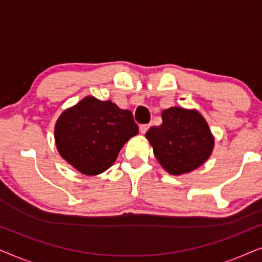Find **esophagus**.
<instances>
[{
	"mask_svg": "<svg viewBox=\"0 0 262 262\" xmlns=\"http://www.w3.org/2000/svg\"><path fill=\"white\" fill-rule=\"evenodd\" d=\"M149 127H150V125H149V124L141 125V126H139V131H141V134H142V135H144L145 132L149 130Z\"/></svg>",
	"mask_w": 262,
	"mask_h": 262,
	"instance_id": "esophagus-1",
	"label": "esophagus"
}]
</instances>
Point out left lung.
Segmentation results:
<instances>
[{"mask_svg":"<svg viewBox=\"0 0 262 262\" xmlns=\"http://www.w3.org/2000/svg\"><path fill=\"white\" fill-rule=\"evenodd\" d=\"M162 124L145 134L154 155L171 175L191 173L209 160L214 137L199 111L170 107L162 111Z\"/></svg>","mask_w":262,"mask_h":262,"instance_id":"8db88e82","label":"left lung"}]
</instances>
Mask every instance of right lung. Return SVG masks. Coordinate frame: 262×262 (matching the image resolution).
<instances>
[{"mask_svg": "<svg viewBox=\"0 0 262 262\" xmlns=\"http://www.w3.org/2000/svg\"><path fill=\"white\" fill-rule=\"evenodd\" d=\"M138 134L131 111L94 96L64 110L55 125L60 157L81 174L99 175L116 162L128 139Z\"/></svg>", "mask_w": 262, "mask_h": 262, "instance_id": "add662e5", "label": "right lung"}]
</instances>
